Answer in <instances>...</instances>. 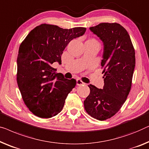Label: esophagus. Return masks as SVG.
I'll return each mask as SVG.
<instances>
[{
  "label": "esophagus",
  "instance_id": "34e87169",
  "mask_svg": "<svg viewBox=\"0 0 149 149\" xmlns=\"http://www.w3.org/2000/svg\"><path fill=\"white\" fill-rule=\"evenodd\" d=\"M85 83H83V81H81V80H80V79H77V85H79V86H80V85H85Z\"/></svg>",
  "mask_w": 149,
  "mask_h": 149
}]
</instances>
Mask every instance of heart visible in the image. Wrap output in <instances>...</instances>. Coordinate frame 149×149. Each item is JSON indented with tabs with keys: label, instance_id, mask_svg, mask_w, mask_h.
<instances>
[{
	"label": "heart",
	"instance_id": "obj_1",
	"mask_svg": "<svg viewBox=\"0 0 149 149\" xmlns=\"http://www.w3.org/2000/svg\"><path fill=\"white\" fill-rule=\"evenodd\" d=\"M89 41H92V42H96V43H97V41H96L95 40H93H93H90Z\"/></svg>",
	"mask_w": 149,
	"mask_h": 149
}]
</instances>
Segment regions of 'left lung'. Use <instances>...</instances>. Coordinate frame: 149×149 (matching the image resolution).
I'll list each match as a JSON object with an SVG mask.
<instances>
[{"label": "left lung", "mask_w": 149, "mask_h": 149, "mask_svg": "<svg viewBox=\"0 0 149 149\" xmlns=\"http://www.w3.org/2000/svg\"><path fill=\"white\" fill-rule=\"evenodd\" d=\"M103 42L102 89L89 85L90 93L84 101L86 111L99 120L111 118L126 101L132 86L135 51L130 36L117 23H101L89 28Z\"/></svg>", "instance_id": "8db88e82"}]
</instances>
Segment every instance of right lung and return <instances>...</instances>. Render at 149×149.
I'll return each mask as SVG.
<instances>
[{
  "mask_svg": "<svg viewBox=\"0 0 149 149\" xmlns=\"http://www.w3.org/2000/svg\"><path fill=\"white\" fill-rule=\"evenodd\" d=\"M85 31V27L67 29L42 24L31 30L21 44L17 60V81L25 104L34 115L52 118L63 108L77 81L65 79L52 64H61V56L66 46Z\"/></svg>",
  "mask_w": 149,
  "mask_h": 149,
  "instance_id": "1",
  "label": "right lung"
}]
</instances>
